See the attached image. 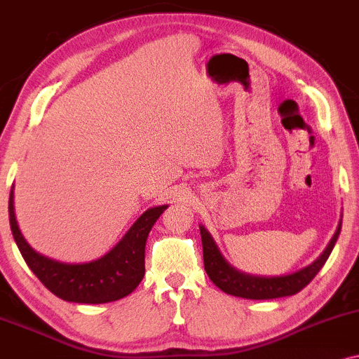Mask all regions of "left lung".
I'll return each mask as SVG.
<instances>
[{"label":"left lung","instance_id":"obj_1","mask_svg":"<svg viewBox=\"0 0 359 359\" xmlns=\"http://www.w3.org/2000/svg\"><path fill=\"white\" fill-rule=\"evenodd\" d=\"M341 232V222L336 229L334 236L327 244V248L323 250L313 264L306 266L304 269L297 271V273L287 276H274V278H262V276H252L237 271L226 261L219 250L217 244L210 236L204 226H201V237H202V249H204V267L205 273L210 280L217 286L221 291L227 294L244 297V299H276V297L292 296L304 289L314 276L319 273L325 262L330 257L332 248H334L336 241Z\"/></svg>","mask_w":359,"mask_h":359}]
</instances>
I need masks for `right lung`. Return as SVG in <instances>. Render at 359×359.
Instances as JSON below:
<instances>
[{"label": "right lung", "instance_id": "1", "mask_svg": "<svg viewBox=\"0 0 359 359\" xmlns=\"http://www.w3.org/2000/svg\"><path fill=\"white\" fill-rule=\"evenodd\" d=\"M168 205L145 210L110 252L92 262L67 264L36 252L21 234L15 215V194L10 192V226L21 256L43 286L60 299L81 304H103L122 299L145 274V243L150 229Z\"/></svg>", "mask_w": 359, "mask_h": 359}]
</instances>
